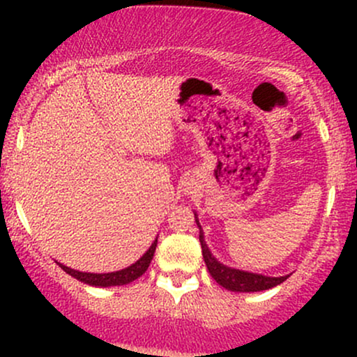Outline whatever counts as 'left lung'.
<instances>
[{
  "label": "left lung",
  "mask_w": 357,
  "mask_h": 357,
  "mask_svg": "<svg viewBox=\"0 0 357 357\" xmlns=\"http://www.w3.org/2000/svg\"><path fill=\"white\" fill-rule=\"evenodd\" d=\"M195 220H196V225L199 227V243H202L204 264H206L208 272L211 273V277L215 278L221 287L231 290V292H260V290L272 289V287L282 284V282H285L287 278H289V275L265 277V275H260V273L245 272V270L231 268V267H227V265H223L221 261H218L211 255L210 248H208L206 241H204L202 225H199L198 216L196 215H195Z\"/></svg>",
  "instance_id": "obj_1"
}]
</instances>
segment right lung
<instances>
[{"instance_id": "add662e5", "label": "right lung", "mask_w": 357, "mask_h": 357, "mask_svg": "<svg viewBox=\"0 0 357 357\" xmlns=\"http://www.w3.org/2000/svg\"><path fill=\"white\" fill-rule=\"evenodd\" d=\"M155 247H158V238L154 240V243L151 245L149 250H147L144 255L139 258L136 264H132L130 267H127V268L119 270V272L89 273V272H79V270H73L70 267H67V265L59 264V261H56V264H59L60 268L65 270L68 275H72L73 278H77V280L84 282V284H87V285H93V287L126 285V284H129V282H134L136 278H139L142 273L146 272L147 267H149L151 260H153V257H154Z\"/></svg>"}]
</instances>
